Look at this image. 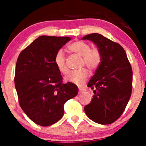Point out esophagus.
I'll list each match as a JSON object with an SVG mask.
<instances>
[{
    "instance_id": "obj_1",
    "label": "esophagus",
    "mask_w": 146,
    "mask_h": 146,
    "mask_svg": "<svg viewBox=\"0 0 146 146\" xmlns=\"http://www.w3.org/2000/svg\"><path fill=\"white\" fill-rule=\"evenodd\" d=\"M86 90L85 89V88H79V93H82V92H85V91Z\"/></svg>"
}]
</instances>
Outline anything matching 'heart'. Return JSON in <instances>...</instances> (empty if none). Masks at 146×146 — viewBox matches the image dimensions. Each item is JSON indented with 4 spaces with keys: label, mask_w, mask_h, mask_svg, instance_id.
<instances>
[{
    "label": "heart",
    "mask_w": 146,
    "mask_h": 146,
    "mask_svg": "<svg viewBox=\"0 0 146 146\" xmlns=\"http://www.w3.org/2000/svg\"><path fill=\"white\" fill-rule=\"evenodd\" d=\"M68 49L71 52L82 57L81 66H85L89 70H94L98 68L101 63L102 56L100 51L97 48H91L87 42L77 41L69 45ZM54 64L58 71L64 75L68 73V69L66 65V58L63 50L60 49L56 53ZM89 76V72L86 68H82L71 72L66 77V80L77 85L85 83Z\"/></svg>",
    "instance_id": "heart-1"
}]
</instances>
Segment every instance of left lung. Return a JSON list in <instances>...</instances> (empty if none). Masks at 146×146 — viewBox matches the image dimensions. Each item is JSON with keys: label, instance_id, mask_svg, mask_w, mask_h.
Masks as SVG:
<instances>
[{"label": "left lung", "instance_id": "obj_1", "mask_svg": "<svg viewBox=\"0 0 146 146\" xmlns=\"http://www.w3.org/2000/svg\"><path fill=\"white\" fill-rule=\"evenodd\" d=\"M93 42L102 56L101 63L88 84L94 90L90 103L84 108L91 120L110 124L121 117L132 91L133 72L126 52L119 44L98 33L82 37Z\"/></svg>", "mask_w": 146, "mask_h": 146}]
</instances>
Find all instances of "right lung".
<instances>
[{
	"mask_svg": "<svg viewBox=\"0 0 146 146\" xmlns=\"http://www.w3.org/2000/svg\"><path fill=\"white\" fill-rule=\"evenodd\" d=\"M69 36H41L20 52L15 67V86L19 104L32 121L42 126L62 118L64 104L78 92L77 85L63 83L54 64L55 54Z\"/></svg>",
	"mask_w": 146,
	"mask_h": 146,
	"instance_id": "obj_1",
	"label": "right lung"
}]
</instances>
